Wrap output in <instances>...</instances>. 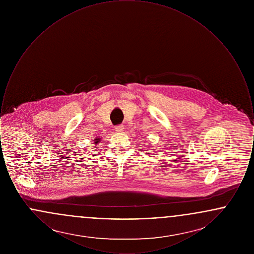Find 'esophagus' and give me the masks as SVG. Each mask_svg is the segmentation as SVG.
<instances>
[{
    "label": "esophagus",
    "instance_id": "1",
    "mask_svg": "<svg viewBox=\"0 0 254 254\" xmlns=\"http://www.w3.org/2000/svg\"><path fill=\"white\" fill-rule=\"evenodd\" d=\"M115 130H116L117 132H122V131L124 130V126H123V125L116 126V127H115Z\"/></svg>",
    "mask_w": 254,
    "mask_h": 254
}]
</instances>
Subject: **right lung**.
Returning a JSON list of instances; mask_svg holds the SVG:
<instances>
[{"label":"right lung","mask_w":254,"mask_h":254,"mask_svg":"<svg viewBox=\"0 0 254 254\" xmlns=\"http://www.w3.org/2000/svg\"><path fill=\"white\" fill-rule=\"evenodd\" d=\"M95 140H96V142H95V143H96V144H98V143H99V141H98V140H100V139H95Z\"/></svg>","instance_id":"add662e5"}]
</instances>
